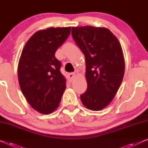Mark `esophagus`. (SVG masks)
<instances>
[{"instance_id":"1","label":"esophagus","mask_w":148,"mask_h":148,"mask_svg":"<svg viewBox=\"0 0 148 148\" xmlns=\"http://www.w3.org/2000/svg\"><path fill=\"white\" fill-rule=\"evenodd\" d=\"M68 80H69L70 82L73 81L74 79L75 78V74L74 73H69L68 74Z\"/></svg>"}]
</instances>
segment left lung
<instances>
[{"instance_id":"8db88e82","label":"left lung","mask_w":148,"mask_h":148,"mask_svg":"<svg viewBox=\"0 0 148 148\" xmlns=\"http://www.w3.org/2000/svg\"><path fill=\"white\" fill-rule=\"evenodd\" d=\"M72 36L86 59L88 87L81 101L86 108L99 111L112 102L122 82L125 60L122 46L104 27H72Z\"/></svg>"}]
</instances>
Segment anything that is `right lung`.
I'll return each mask as SVG.
<instances>
[{
    "instance_id": "right-lung-1",
    "label": "right lung",
    "mask_w": 148,
    "mask_h": 148,
    "mask_svg": "<svg viewBox=\"0 0 148 148\" xmlns=\"http://www.w3.org/2000/svg\"><path fill=\"white\" fill-rule=\"evenodd\" d=\"M71 27H50L35 32L26 42L18 64V78L24 96L32 108L50 114L58 108L66 89L61 63L55 57Z\"/></svg>"
}]
</instances>
